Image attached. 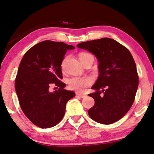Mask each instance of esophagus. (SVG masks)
<instances>
[{"mask_svg": "<svg viewBox=\"0 0 154 154\" xmlns=\"http://www.w3.org/2000/svg\"><path fill=\"white\" fill-rule=\"evenodd\" d=\"M76 95H78V96H79L80 97H81V98H85V97H86V96L85 95V94H82V93H79V92H76Z\"/></svg>", "mask_w": 154, "mask_h": 154, "instance_id": "esophagus-1", "label": "esophagus"}]
</instances>
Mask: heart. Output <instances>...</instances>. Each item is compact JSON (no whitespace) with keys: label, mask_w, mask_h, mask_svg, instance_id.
Returning <instances> with one entry per match:
<instances>
[{"label":"heart","mask_w":154,"mask_h":154,"mask_svg":"<svg viewBox=\"0 0 154 154\" xmlns=\"http://www.w3.org/2000/svg\"><path fill=\"white\" fill-rule=\"evenodd\" d=\"M89 57H93L92 55L88 53H81L79 55V59L80 60L81 63H83L84 61L86 60ZM68 60V57H66L63 60L62 62V68H63L65 66L66 63V61ZM92 82H93V80L92 78L90 76H84V77H72L69 78L68 81V83L69 85V88L74 91H76L78 92H82L85 90L86 87L91 86Z\"/></svg>","instance_id":"heart-1"}]
</instances>
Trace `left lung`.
Returning a JSON list of instances; mask_svg holds the SVG:
<instances>
[{"label":"left lung","mask_w":154,"mask_h":154,"mask_svg":"<svg viewBox=\"0 0 154 154\" xmlns=\"http://www.w3.org/2000/svg\"><path fill=\"white\" fill-rule=\"evenodd\" d=\"M76 46L94 54L98 62L99 75L91 88L95 92L88 94L95 102L88 110L90 117L101 124L116 122L129 111L138 88L139 77L131 53L111 38L82 42Z\"/></svg>","instance_id":"obj_1"}]
</instances>
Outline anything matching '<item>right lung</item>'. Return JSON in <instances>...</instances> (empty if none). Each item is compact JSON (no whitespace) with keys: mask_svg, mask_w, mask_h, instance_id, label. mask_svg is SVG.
Returning a JSON list of instances; mask_svg holds the SVG:
<instances>
[{"mask_svg":"<svg viewBox=\"0 0 154 154\" xmlns=\"http://www.w3.org/2000/svg\"><path fill=\"white\" fill-rule=\"evenodd\" d=\"M73 45L46 40L30 48L22 58L15 79V90L23 112L40 128H50L60 123L68 101L75 96L66 91L62 79V62ZM52 83L60 87L49 91Z\"/></svg>","mask_w":154,"mask_h":154,"instance_id":"obj_1","label":"right lung"}]
</instances>
